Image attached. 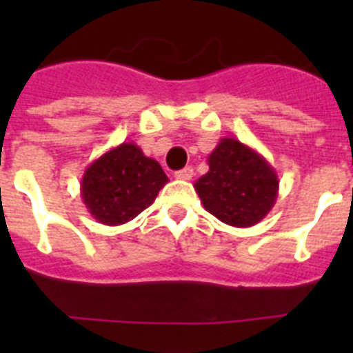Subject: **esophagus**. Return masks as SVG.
Wrapping results in <instances>:
<instances>
[{
	"instance_id": "esophagus-1",
	"label": "esophagus",
	"mask_w": 353,
	"mask_h": 353,
	"mask_svg": "<svg viewBox=\"0 0 353 353\" xmlns=\"http://www.w3.org/2000/svg\"><path fill=\"white\" fill-rule=\"evenodd\" d=\"M192 174H194V170H192L191 166H187V168H183V170L176 171V173H174V179H179V180H191V179H192Z\"/></svg>"
}]
</instances>
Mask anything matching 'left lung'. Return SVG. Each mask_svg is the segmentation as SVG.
Returning <instances> with one entry per match:
<instances>
[{
    "label": "left lung",
    "instance_id": "8db88e82",
    "mask_svg": "<svg viewBox=\"0 0 353 353\" xmlns=\"http://www.w3.org/2000/svg\"><path fill=\"white\" fill-rule=\"evenodd\" d=\"M208 171L194 182L205 210L224 224L251 228L276 205L279 179L267 159L235 138H223L207 157Z\"/></svg>",
    "mask_w": 353,
    "mask_h": 353
}]
</instances>
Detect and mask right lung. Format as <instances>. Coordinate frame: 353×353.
I'll list each match as a JSON object with an SVG mask.
<instances>
[{
	"label": "right lung",
	"instance_id": "1",
	"mask_svg": "<svg viewBox=\"0 0 353 353\" xmlns=\"http://www.w3.org/2000/svg\"><path fill=\"white\" fill-rule=\"evenodd\" d=\"M168 180L161 164L136 143H121L86 168L81 198L97 223L120 226L154 203Z\"/></svg>",
	"mask_w": 353,
	"mask_h": 353
}]
</instances>
